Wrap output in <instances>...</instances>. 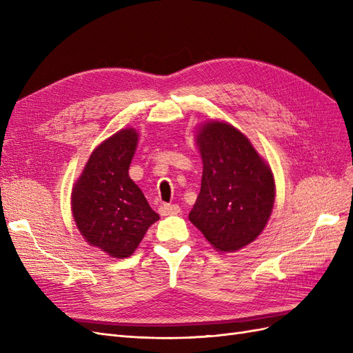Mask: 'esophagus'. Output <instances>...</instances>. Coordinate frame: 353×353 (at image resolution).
I'll list each match as a JSON object with an SVG mask.
<instances>
[{"instance_id":"esophagus-1","label":"esophagus","mask_w":353,"mask_h":353,"mask_svg":"<svg viewBox=\"0 0 353 353\" xmlns=\"http://www.w3.org/2000/svg\"><path fill=\"white\" fill-rule=\"evenodd\" d=\"M179 210L181 209L178 205H169V203H163V205L159 206V213L163 216L176 215V213H179Z\"/></svg>"}]
</instances>
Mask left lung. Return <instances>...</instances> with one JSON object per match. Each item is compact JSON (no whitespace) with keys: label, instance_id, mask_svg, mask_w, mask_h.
<instances>
[{"label":"left lung","instance_id":"left-lung-1","mask_svg":"<svg viewBox=\"0 0 353 353\" xmlns=\"http://www.w3.org/2000/svg\"><path fill=\"white\" fill-rule=\"evenodd\" d=\"M197 144L201 188L190 221L219 252H236L259 236L274 206V176L250 141L236 128L210 122Z\"/></svg>","mask_w":353,"mask_h":353}]
</instances>
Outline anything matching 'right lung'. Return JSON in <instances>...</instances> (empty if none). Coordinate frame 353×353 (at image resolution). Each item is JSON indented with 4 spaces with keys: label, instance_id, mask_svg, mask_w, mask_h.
<instances>
[{
    "label": "right lung",
    "instance_id": "obj_1",
    "mask_svg": "<svg viewBox=\"0 0 353 353\" xmlns=\"http://www.w3.org/2000/svg\"><path fill=\"white\" fill-rule=\"evenodd\" d=\"M137 141L138 134L130 128L101 143L72 194L73 218L85 240L121 259L134 253L159 219L128 175Z\"/></svg>",
    "mask_w": 353,
    "mask_h": 353
}]
</instances>
